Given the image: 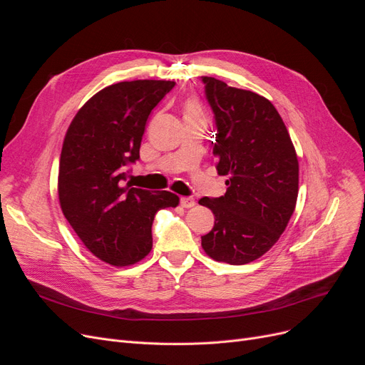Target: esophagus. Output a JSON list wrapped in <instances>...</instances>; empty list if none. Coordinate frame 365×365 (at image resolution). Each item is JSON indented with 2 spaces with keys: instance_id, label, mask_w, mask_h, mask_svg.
Returning <instances> with one entry per match:
<instances>
[{
  "instance_id": "34e87169",
  "label": "esophagus",
  "mask_w": 365,
  "mask_h": 365,
  "mask_svg": "<svg viewBox=\"0 0 365 365\" xmlns=\"http://www.w3.org/2000/svg\"><path fill=\"white\" fill-rule=\"evenodd\" d=\"M180 204L185 208H192L195 205V200L192 197H182L180 198Z\"/></svg>"
}]
</instances>
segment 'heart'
<instances>
[{
    "mask_svg": "<svg viewBox=\"0 0 365 365\" xmlns=\"http://www.w3.org/2000/svg\"><path fill=\"white\" fill-rule=\"evenodd\" d=\"M190 113H201L200 106L195 101H187L185 103V115H190Z\"/></svg>",
    "mask_w": 365,
    "mask_h": 365,
    "instance_id": "1",
    "label": "heart"
}]
</instances>
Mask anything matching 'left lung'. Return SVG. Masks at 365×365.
I'll use <instances>...</instances> for the list:
<instances>
[{
  "label": "left lung",
  "mask_w": 365,
  "mask_h": 365,
  "mask_svg": "<svg viewBox=\"0 0 365 365\" xmlns=\"http://www.w3.org/2000/svg\"><path fill=\"white\" fill-rule=\"evenodd\" d=\"M201 78L216 120V168L229 176L225 195L198 201L215 215V226L201 237V245L217 262L245 264L279 240L294 212L297 155L269 101L212 76Z\"/></svg>",
  "instance_id": "obj_1"
}]
</instances>
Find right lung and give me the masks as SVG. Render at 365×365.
Segmentation results:
<instances>
[{"instance_id":"1","label":"right lung","mask_w":365,"mask_h":365,"mask_svg":"<svg viewBox=\"0 0 365 365\" xmlns=\"http://www.w3.org/2000/svg\"><path fill=\"white\" fill-rule=\"evenodd\" d=\"M175 81H123L96 93L73 117L62 146L59 202L88 250L113 266L149 255L152 222L161 208L176 207L168 190L124 186L125 165L136 163L150 110Z\"/></svg>"}]
</instances>
